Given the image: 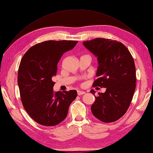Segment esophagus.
<instances>
[{
  "label": "esophagus",
  "instance_id": "34e87169",
  "mask_svg": "<svg viewBox=\"0 0 153 153\" xmlns=\"http://www.w3.org/2000/svg\"><path fill=\"white\" fill-rule=\"evenodd\" d=\"M85 92L84 91H77V94L79 96H81V95H82L84 94H85Z\"/></svg>",
  "mask_w": 153,
  "mask_h": 153
}]
</instances>
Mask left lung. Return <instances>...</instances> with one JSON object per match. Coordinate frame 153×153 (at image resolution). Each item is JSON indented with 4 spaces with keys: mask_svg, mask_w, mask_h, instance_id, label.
<instances>
[{
    "mask_svg": "<svg viewBox=\"0 0 153 153\" xmlns=\"http://www.w3.org/2000/svg\"><path fill=\"white\" fill-rule=\"evenodd\" d=\"M84 47L97 59L98 67L93 86L106 88L99 92L91 105L92 114L104 123H112L127 111L136 89L134 59L126 46L112 39L96 38L83 42ZM95 96L94 89L90 91Z\"/></svg>",
    "mask_w": 153,
    "mask_h": 153,
    "instance_id": "left-lung-1",
    "label": "left lung"
}]
</instances>
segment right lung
Instances as JSON below:
<instances>
[{
	"label": "right lung",
	"mask_w": 153,
	"mask_h": 153,
	"mask_svg": "<svg viewBox=\"0 0 153 153\" xmlns=\"http://www.w3.org/2000/svg\"><path fill=\"white\" fill-rule=\"evenodd\" d=\"M77 41H48L31 47L22 57L18 71L17 82L24 108L32 119L45 126L64 121L70 104L75 100L76 90L54 92L57 63L65 52Z\"/></svg>",
	"instance_id": "right-lung-1"
}]
</instances>
